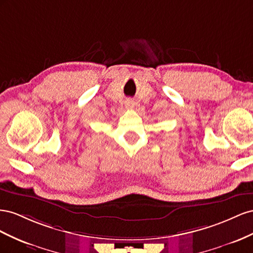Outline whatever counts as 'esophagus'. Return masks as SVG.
<instances>
[{
  "label": "esophagus",
  "instance_id": "34e87169",
  "mask_svg": "<svg viewBox=\"0 0 253 253\" xmlns=\"http://www.w3.org/2000/svg\"><path fill=\"white\" fill-rule=\"evenodd\" d=\"M135 105V103L133 102L132 99H126L125 100V107L128 108V109H131V108H133Z\"/></svg>",
  "mask_w": 253,
  "mask_h": 253
}]
</instances>
